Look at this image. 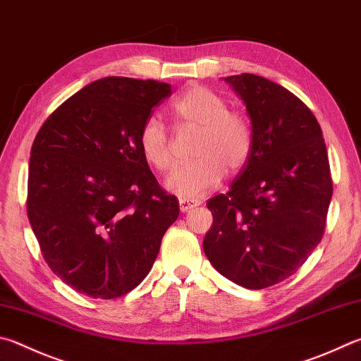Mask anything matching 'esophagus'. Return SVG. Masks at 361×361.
Wrapping results in <instances>:
<instances>
[{"instance_id": "1", "label": "esophagus", "mask_w": 361, "mask_h": 361, "mask_svg": "<svg viewBox=\"0 0 361 361\" xmlns=\"http://www.w3.org/2000/svg\"><path fill=\"white\" fill-rule=\"evenodd\" d=\"M197 205H199V203L194 202V200L180 199V209H181V213H186V212H189V209H192V208H195Z\"/></svg>"}]
</instances>
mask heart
<instances>
[{
    "label": "heart",
    "mask_w": 361,
    "mask_h": 361,
    "mask_svg": "<svg viewBox=\"0 0 361 361\" xmlns=\"http://www.w3.org/2000/svg\"><path fill=\"white\" fill-rule=\"evenodd\" d=\"M178 129H197L192 143L195 158L176 167L167 188L181 197H199L212 191L228 172L245 167L252 152V129L247 118L228 109L227 101L202 85L183 91L169 104ZM139 149L149 166L167 172L172 167V143L162 121L149 116L139 133Z\"/></svg>",
    "instance_id": "b5f03b06"
}]
</instances>
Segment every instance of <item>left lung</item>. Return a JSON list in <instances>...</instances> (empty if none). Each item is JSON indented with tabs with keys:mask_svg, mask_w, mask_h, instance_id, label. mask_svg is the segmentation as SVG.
Segmentation results:
<instances>
[{
	"mask_svg": "<svg viewBox=\"0 0 361 361\" xmlns=\"http://www.w3.org/2000/svg\"><path fill=\"white\" fill-rule=\"evenodd\" d=\"M251 116L252 152L231 191L209 199L203 251L221 274L267 289L305 264L324 237L333 180L322 129L306 104L254 74L226 77Z\"/></svg>",
	"mask_w": 361,
	"mask_h": 361,
	"instance_id": "1",
	"label": "left lung"
}]
</instances>
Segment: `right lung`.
Masks as SVG:
<instances>
[{"label": "right lung", "mask_w": 361, "mask_h": 361, "mask_svg": "<svg viewBox=\"0 0 361 361\" xmlns=\"http://www.w3.org/2000/svg\"><path fill=\"white\" fill-rule=\"evenodd\" d=\"M169 83L106 77L64 101L31 147L26 212L45 262L91 298L135 289L180 205L139 149L142 124Z\"/></svg>", "instance_id": "right-lung-1"}]
</instances>
